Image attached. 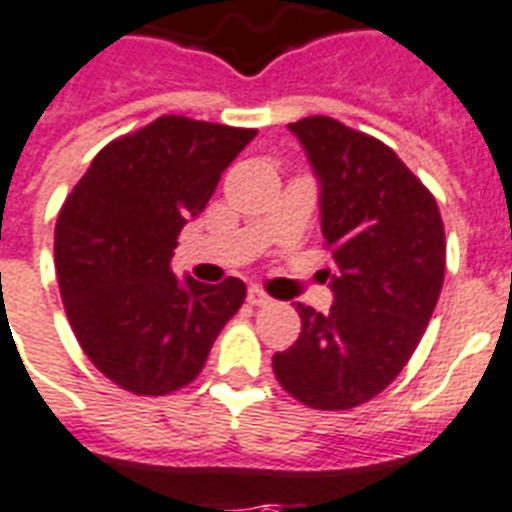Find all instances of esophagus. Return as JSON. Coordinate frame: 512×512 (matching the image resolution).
I'll use <instances>...</instances> for the list:
<instances>
[{"mask_svg": "<svg viewBox=\"0 0 512 512\" xmlns=\"http://www.w3.org/2000/svg\"><path fill=\"white\" fill-rule=\"evenodd\" d=\"M248 302H251V305H256V308H264V305H270V297H267V294L261 292L259 286H251V289H248Z\"/></svg>", "mask_w": 512, "mask_h": 512, "instance_id": "esophagus-1", "label": "esophagus"}]
</instances>
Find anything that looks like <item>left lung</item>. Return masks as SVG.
<instances>
[{
    "mask_svg": "<svg viewBox=\"0 0 512 512\" xmlns=\"http://www.w3.org/2000/svg\"><path fill=\"white\" fill-rule=\"evenodd\" d=\"M322 185L333 253L330 313L297 305L300 338L272 357L289 395L311 409H354L404 371L445 281V223L431 190L379 138L333 117L289 125Z\"/></svg>",
    "mask_w": 512,
    "mask_h": 512,
    "instance_id": "8db88e82",
    "label": "left lung"
}]
</instances>
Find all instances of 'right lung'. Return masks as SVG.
<instances>
[{
    "instance_id": "right-lung-1",
    "label": "right lung",
    "mask_w": 512,
    "mask_h": 512,
    "mask_svg": "<svg viewBox=\"0 0 512 512\" xmlns=\"http://www.w3.org/2000/svg\"><path fill=\"white\" fill-rule=\"evenodd\" d=\"M253 136L158 117L100 149L67 193L54 231L59 294L84 354L122 390L169 395L193 382L245 302L240 278L179 281L171 256Z\"/></svg>"
}]
</instances>
